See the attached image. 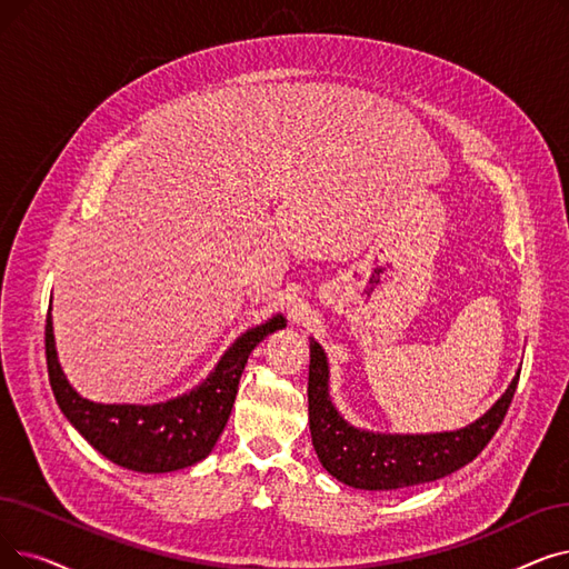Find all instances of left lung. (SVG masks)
I'll return each mask as SVG.
<instances>
[{
  "label": "left lung",
  "mask_w": 569,
  "mask_h": 569,
  "mask_svg": "<svg viewBox=\"0 0 569 569\" xmlns=\"http://www.w3.org/2000/svg\"><path fill=\"white\" fill-rule=\"evenodd\" d=\"M309 430L316 456L337 481L360 490L430 483L472 462L502 426L521 377L518 369L500 400L460 430L392 435L362 430L346 421L330 398L328 356L313 337H309Z\"/></svg>",
  "instance_id": "left-lung-1"
}]
</instances>
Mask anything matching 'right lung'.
Returning a JSON list of instances; mask_svg holds the SVG:
<instances>
[{
    "label": "right lung",
    "instance_id": "add662e5",
    "mask_svg": "<svg viewBox=\"0 0 569 569\" xmlns=\"http://www.w3.org/2000/svg\"><path fill=\"white\" fill-rule=\"evenodd\" d=\"M283 328V313L249 328L220 356L202 383L167 402L102 405L86 400L67 381L58 360L53 316L48 309V379L67 421L86 437L92 449L134 472L164 475L200 462L213 451L230 418L246 360L267 335Z\"/></svg>",
    "mask_w": 569,
    "mask_h": 569
}]
</instances>
